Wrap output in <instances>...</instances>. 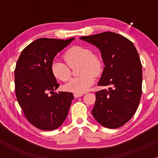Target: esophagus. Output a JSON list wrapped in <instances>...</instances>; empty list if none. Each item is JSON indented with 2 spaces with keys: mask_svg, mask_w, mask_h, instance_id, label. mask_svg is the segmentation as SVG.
<instances>
[{
  "mask_svg": "<svg viewBox=\"0 0 158 158\" xmlns=\"http://www.w3.org/2000/svg\"><path fill=\"white\" fill-rule=\"evenodd\" d=\"M83 95V94H78V93H74V97L75 98H79Z\"/></svg>",
  "mask_w": 158,
  "mask_h": 158,
  "instance_id": "esophagus-1",
  "label": "esophagus"
}]
</instances>
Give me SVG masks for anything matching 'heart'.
<instances>
[{
	"label": "heart",
	"instance_id": "obj_1",
	"mask_svg": "<svg viewBox=\"0 0 158 158\" xmlns=\"http://www.w3.org/2000/svg\"><path fill=\"white\" fill-rule=\"evenodd\" d=\"M63 56L70 67L79 64L78 74L81 75L68 82L65 89L74 93H84L93 84V76H99L102 72V60L98 55L92 53L90 49L81 46L69 48ZM69 66L63 62L55 60L51 64L52 74L58 80L67 82L71 77V69Z\"/></svg>",
	"mask_w": 158,
	"mask_h": 158
}]
</instances>
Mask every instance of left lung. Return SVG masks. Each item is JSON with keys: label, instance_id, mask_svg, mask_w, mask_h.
<instances>
[{"label": "left lung", "instance_id": "left-lung-1", "mask_svg": "<svg viewBox=\"0 0 158 158\" xmlns=\"http://www.w3.org/2000/svg\"><path fill=\"white\" fill-rule=\"evenodd\" d=\"M79 39L99 49L105 67L98 85L109 86L95 92L92 115L106 128H119L131 118L141 100L142 66L138 51L128 39L111 32Z\"/></svg>", "mask_w": 158, "mask_h": 158}]
</instances>
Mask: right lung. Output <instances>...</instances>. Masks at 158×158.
Here are the masks:
<instances>
[{
    "label": "right lung",
    "mask_w": 158,
    "mask_h": 158,
    "mask_svg": "<svg viewBox=\"0 0 158 158\" xmlns=\"http://www.w3.org/2000/svg\"><path fill=\"white\" fill-rule=\"evenodd\" d=\"M40 38L21 52L14 71L17 102L28 121L36 128L52 131L61 126L74 98L69 92H54L60 84L51 72L58 52L74 40ZM50 92L53 95H48Z\"/></svg>",
    "instance_id": "obj_1"
}]
</instances>
